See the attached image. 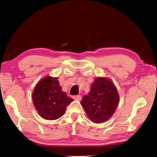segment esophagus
<instances>
[{"label": "esophagus", "instance_id": "obj_1", "mask_svg": "<svg viewBox=\"0 0 157 157\" xmlns=\"http://www.w3.org/2000/svg\"><path fill=\"white\" fill-rule=\"evenodd\" d=\"M73 98L75 100H78V101H80L82 99V96L80 95H74L73 96Z\"/></svg>", "mask_w": 157, "mask_h": 157}]
</instances>
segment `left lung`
I'll return each mask as SVG.
<instances>
[{
    "mask_svg": "<svg viewBox=\"0 0 157 157\" xmlns=\"http://www.w3.org/2000/svg\"><path fill=\"white\" fill-rule=\"evenodd\" d=\"M119 94L111 81L97 78L88 95L81 101V105L92 121L100 123L111 117L118 105Z\"/></svg>",
    "mask_w": 157,
    "mask_h": 157,
    "instance_id": "left-lung-1",
    "label": "left lung"
}]
</instances>
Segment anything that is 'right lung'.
Returning a JSON list of instances; mask_svg holds the SVG:
<instances>
[{"label":"right lung","instance_id":"1","mask_svg":"<svg viewBox=\"0 0 157 157\" xmlns=\"http://www.w3.org/2000/svg\"><path fill=\"white\" fill-rule=\"evenodd\" d=\"M32 100L36 109L42 118L55 120L64 114L67 106L73 101L63 92L57 78L46 77L34 90Z\"/></svg>","mask_w":157,"mask_h":157}]
</instances>
